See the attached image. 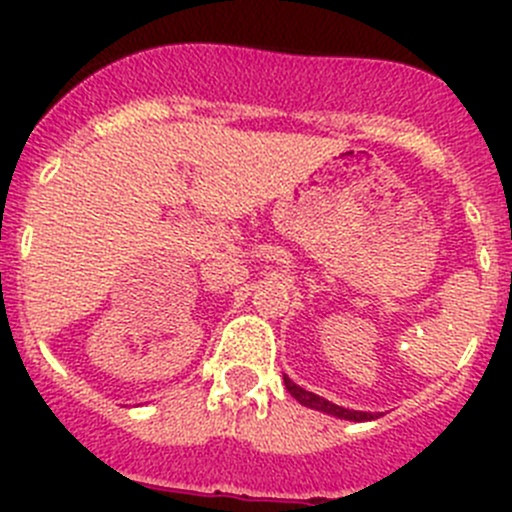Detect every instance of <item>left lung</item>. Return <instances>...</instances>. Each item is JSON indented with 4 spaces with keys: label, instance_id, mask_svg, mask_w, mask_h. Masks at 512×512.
Wrapping results in <instances>:
<instances>
[{
    "label": "left lung",
    "instance_id": "left-lung-1",
    "mask_svg": "<svg viewBox=\"0 0 512 512\" xmlns=\"http://www.w3.org/2000/svg\"><path fill=\"white\" fill-rule=\"evenodd\" d=\"M285 386H287L289 394L299 401V404L309 406V409H317V411H324V414L347 418V421H371V418H374V414H366V411H349V409H344V406L332 404V401L322 399V396H317V394H312V391L297 386L292 379H287V376H285Z\"/></svg>",
    "mask_w": 512,
    "mask_h": 512
}]
</instances>
